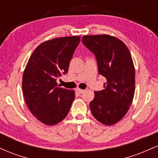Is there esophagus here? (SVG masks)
<instances>
[{
	"label": "esophagus",
	"mask_w": 158,
	"mask_h": 158,
	"mask_svg": "<svg viewBox=\"0 0 158 158\" xmlns=\"http://www.w3.org/2000/svg\"><path fill=\"white\" fill-rule=\"evenodd\" d=\"M84 91H85L84 90L80 89V88H77V89H76V92H77V93H78V94H82Z\"/></svg>",
	"instance_id": "34e87169"
}]
</instances>
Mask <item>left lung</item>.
I'll return each mask as SVG.
<instances>
[{
  "mask_svg": "<svg viewBox=\"0 0 158 158\" xmlns=\"http://www.w3.org/2000/svg\"><path fill=\"white\" fill-rule=\"evenodd\" d=\"M81 41L95 55L99 74L107 80L104 89L94 91L90 110L99 122L111 126L126 115L135 95V71L131 53L114 36L85 35Z\"/></svg>",
  "mask_w": 158,
  "mask_h": 158,
  "instance_id": "left-lung-1",
  "label": "left lung"
}]
</instances>
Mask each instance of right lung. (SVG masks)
I'll list each match as a JSON object with an SVG mask.
<instances>
[{
    "mask_svg": "<svg viewBox=\"0 0 158 158\" xmlns=\"http://www.w3.org/2000/svg\"><path fill=\"white\" fill-rule=\"evenodd\" d=\"M80 36L56 38L41 43L30 56L23 75L22 89L31 113L48 126L68 115L75 99L73 90L58 87L56 80L68 73Z\"/></svg>",
    "mask_w": 158,
    "mask_h": 158,
    "instance_id": "add662e5",
    "label": "right lung"
}]
</instances>
